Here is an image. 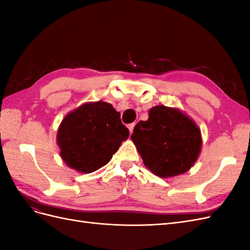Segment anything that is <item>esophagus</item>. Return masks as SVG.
<instances>
[{
  "mask_svg": "<svg viewBox=\"0 0 250 250\" xmlns=\"http://www.w3.org/2000/svg\"><path fill=\"white\" fill-rule=\"evenodd\" d=\"M134 126H135V124H134V123H131V124H128V129H129L130 133H132V131H133V128H134Z\"/></svg>",
  "mask_w": 250,
  "mask_h": 250,
  "instance_id": "esophagus-1",
  "label": "esophagus"
}]
</instances>
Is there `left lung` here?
I'll use <instances>...</instances> for the list:
<instances>
[{"instance_id": "8db88e82", "label": "left lung", "mask_w": 250, "mask_h": 250, "mask_svg": "<svg viewBox=\"0 0 250 250\" xmlns=\"http://www.w3.org/2000/svg\"><path fill=\"white\" fill-rule=\"evenodd\" d=\"M131 139L146 167L160 177L187 172L197 161L202 144L197 125L165 105L150 109L149 119L135 125Z\"/></svg>"}]
</instances>
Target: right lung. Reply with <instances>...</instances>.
<instances>
[{"mask_svg":"<svg viewBox=\"0 0 250 250\" xmlns=\"http://www.w3.org/2000/svg\"><path fill=\"white\" fill-rule=\"evenodd\" d=\"M128 137L120 112L111 104L98 101L81 105L62 120L57 143L70 168L92 173L108 164Z\"/></svg>","mask_w":250,"mask_h":250,"instance_id":"obj_1","label":"right lung"}]
</instances>
